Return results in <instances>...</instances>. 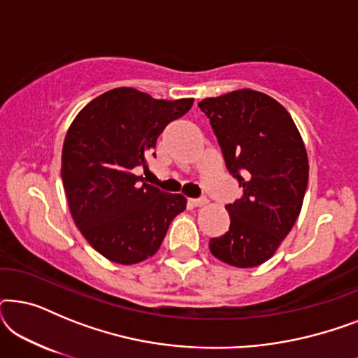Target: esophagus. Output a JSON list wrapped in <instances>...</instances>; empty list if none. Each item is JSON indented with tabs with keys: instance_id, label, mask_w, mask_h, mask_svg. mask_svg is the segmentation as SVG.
<instances>
[{
	"instance_id": "34e87169",
	"label": "esophagus",
	"mask_w": 358,
	"mask_h": 358,
	"mask_svg": "<svg viewBox=\"0 0 358 358\" xmlns=\"http://www.w3.org/2000/svg\"><path fill=\"white\" fill-rule=\"evenodd\" d=\"M208 200L205 197H200V199H189V203L194 205V207H202V205L207 203Z\"/></svg>"
}]
</instances>
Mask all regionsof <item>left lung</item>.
<instances>
[{"label":"left lung","mask_w":358,"mask_h":358,"mask_svg":"<svg viewBox=\"0 0 358 358\" xmlns=\"http://www.w3.org/2000/svg\"><path fill=\"white\" fill-rule=\"evenodd\" d=\"M208 117L229 174L243 187L228 203V231L210 251L234 267H256L273 256L300 215L308 156L295 122L275 99L238 90L199 102Z\"/></svg>","instance_id":"1"}]
</instances>
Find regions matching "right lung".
<instances>
[{
	"label": "right lung",
	"instance_id": "obj_1",
	"mask_svg": "<svg viewBox=\"0 0 358 358\" xmlns=\"http://www.w3.org/2000/svg\"><path fill=\"white\" fill-rule=\"evenodd\" d=\"M192 104L117 87L91 101L68 129L62 180L71 217L109 261L130 266L153 256L185 210V197L146 184L136 171H148L158 136Z\"/></svg>",
	"mask_w": 358,
	"mask_h": 358
}]
</instances>
